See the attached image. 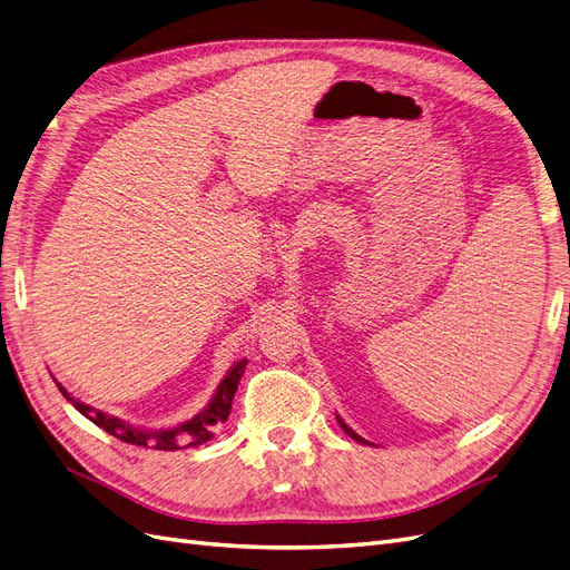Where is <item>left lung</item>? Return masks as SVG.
<instances>
[{"label": "left lung", "instance_id": "1", "mask_svg": "<svg viewBox=\"0 0 570 570\" xmlns=\"http://www.w3.org/2000/svg\"><path fill=\"white\" fill-rule=\"evenodd\" d=\"M337 423H340V425H342V430H344V433H347V435H350V438H352V440H356V442H361V444H368V442H366V440H364V438H361V435H356V433H354V430H352V428H350V425H347V423H344V421H342V419H337Z\"/></svg>", "mask_w": 570, "mask_h": 570}]
</instances>
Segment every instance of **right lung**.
Returning a JSON list of instances; mask_svg holds the SVG:
<instances>
[{"mask_svg":"<svg viewBox=\"0 0 570 570\" xmlns=\"http://www.w3.org/2000/svg\"><path fill=\"white\" fill-rule=\"evenodd\" d=\"M245 364L247 361H237V364L228 371V375L223 377L214 400L209 402L202 413H197L195 419H189L185 423H180L178 428H170V430H140V428H132L128 423H124L116 416H107V413H101L88 404L78 402L76 396L68 394L59 383L57 387L63 392V396L68 402H71L85 419H90L95 425H99L101 430H107L109 435L124 440L128 444H137V446H149V450H161V452H176L180 446H195L202 444L206 440L214 438V428L226 423L230 416V406H233V396L235 390L239 385V377L245 373Z\"/></svg>","mask_w":570,"mask_h":570,"instance_id":"add662e5","label":"right lung"}]
</instances>
